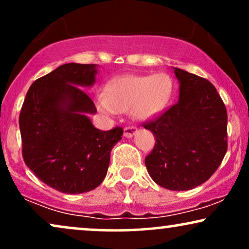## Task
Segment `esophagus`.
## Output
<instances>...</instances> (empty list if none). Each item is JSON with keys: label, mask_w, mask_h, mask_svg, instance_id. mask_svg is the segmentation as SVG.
<instances>
[{"label": "esophagus", "mask_w": 249, "mask_h": 249, "mask_svg": "<svg viewBox=\"0 0 249 249\" xmlns=\"http://www.w3.org/2000/svg\"><path fill=\"white\" fill-rule=\"evenodd\" d=\"M137 131V126H134V125H128V126H125L124 128V135L126 138H131L133 137Z\"/></svg>", "instance_id": "esophagus-1"}]
</instances>
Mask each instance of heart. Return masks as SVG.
I'll return each instance as SVG.
<instances>
[{
    "mask_svg": "<svg viewBox=\"0 0 249 249\" xmlns=\"http://www.w3.org/2000/svg\"><path fill=\"white\" fill-rule=\"evenodd\" d=\"M171 94V80L166 74L124 75L107 88L106 96H99L97 108L108 115L132 112L137 118L148 119L161 112Z\"/></svg>",
    "mask_w": 249,
    "mask_h": 249,
    "instance_id": "obj_1",
    "label": "heart"
}]
</instances>
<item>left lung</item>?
I'll return each instance as SVG.
<instances>
[{"label": "left lung", "mask_w": 249, "mask_h": 249, "mask_svg": "<svg viewBox=\"0 0 249 249\" xmlns=\"http://www.w3.org/2000/svg\"><path fill=\"white\" fill-rule=\"evenodd\" d=\"M179 100L142 126L155 146L144 159L160 186L187 191L207 181L228 150V112L215 86L206 78L175 69Z\"/></svg>", "instance_id": "obj_1"}]
</instances>
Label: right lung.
Instances as JSON below:
<instances>
[{
    "label": "right lung",
    "instance_id": "add662e5",
    "mask_svg": "<svg viewBox=\"0 0 249 249\" xmlns=\"http://www.w3.org/2000/svg\"><path fill=\"white\" fill-rule=\"evenodd\" d=\"M95 64H63L31 85L19 115L25 164L62 193L92 191L105 179L123 127L101 131L87 114L96 108L80 86H90Z\"/></svg>",
    "mask_w": 249,
    "mask_h": 249
}]
</instances>
